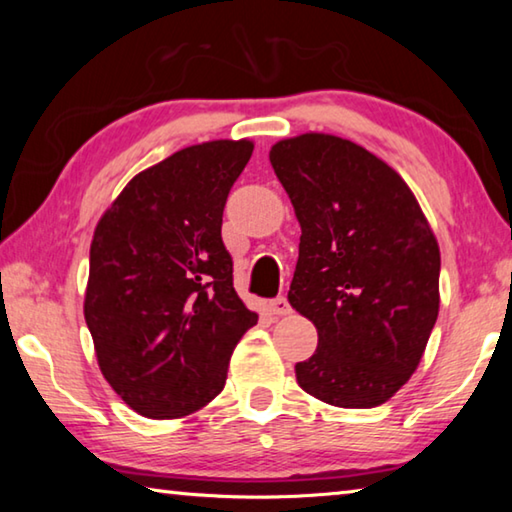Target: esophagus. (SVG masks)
<instances>
[{
	"mask_svg": "<svg viewBox=\"0 0 512 512\" xmlns=\"http://www.w3.org/2000/svg\"><path fill=\"white\" fill-rule=\"evenodd\" d=\"M268 309H271V314H275V316H289L291 314V305L284 296L268 302Z\"/></svg>",
	"mask_w": 512,
	"mask_h": 512,
	"instance_id": "esophagus-1",
	"label": "esophagus"
}]
</instances>
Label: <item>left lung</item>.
I'll list each match as a JSON object with an SVG mask.
<instances>
[{"label":"left lung","mask_w":512,"mask_h":512,"mask_svg":"<svg viewBox=\"0 0 512 512\" xmlns=\"http://www.w3.org/2000/svg\"><path fill=\"white\" fill-rule=\"evenodd\" d=\"M268 158L302 230L289 305L318 332L298 384L341 409L384 404L436 325L438 239L400 173L359 144L309 131Z\"/></svg>","instance_id":"8db88e82"}]
</instances>
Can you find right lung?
<instances>
[{
    "mask_svg": "<svg viewBox=\"0 0 512 512\" xmlns=\"http://www.w3.org/2000/svg\"><path fill=\"white\" fill-rule=\"evenodd\" d=\"M253 140L180 149L131 178L94 228L83 314L101 375L135 413L176 420L223 391L257 314L221 239Z\"/></svg>",
    "mask_w": 512,
    "mask_h": 512,
    "instance_id": "1",
    "label": "right lung"
}]
</instances>
